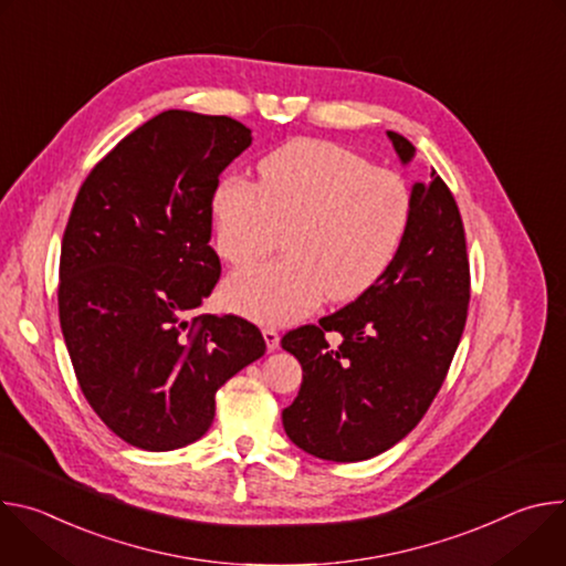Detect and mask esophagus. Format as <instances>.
<instances>
[{"label":"esophagus","instance_id":"34e87169","mask_svg":"<svg viewBox=\"0 0 566 566\" xmlns=\"http://www.w3.org/2000/svg\"><path fill=\"white\" fill-rule=\"evenodd\" d=\"M262 334H264V340H266V347H269V352H275V349L280 347V334H277V329H273V327H266Z\"/></svg>","mask_w":566,"mask_h":566}]
</instances>
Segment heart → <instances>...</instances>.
<instances>
[{
	"instance_id": "obj_1",
	"label": "heart",
	"mask_w": 566,
	"mask_h": 566,
	"mask_svg": "<svg viewBox=\"0 0 566 566\" xmlns=\"http://www.w3.org/2000/svg\"><path fill=\"white\" fill-rule=\"evenodd\" d=\"M219 255L247 264L286 228V258L232 273L226 304L262 325L304 315L325 293L349 302L387 271L410 219V190L363 154L297 138L260 160V181L223 179L210 199Z\"/></svg>"
}]
</instances>
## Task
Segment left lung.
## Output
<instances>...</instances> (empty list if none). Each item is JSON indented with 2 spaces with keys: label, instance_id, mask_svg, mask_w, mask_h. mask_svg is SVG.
Segmentation results:
<instances>
[{
  "label": "left lung",
  "instance_id": "obj_1",
  "mask_svg": "<svg viewBox=\"0 0 566 566\" xmlns=\"http://www.w3.org/2000/svg\"><path fill=\"white\" fill-rule=\"evenodd\" d=\"M400 164L415 145L387 132ZM470 302L465 232L457 201L432 170L412 186L410 219L380 280L345 308L282 338L302 365V385L282 412L304 452L349 463L408 437L441 389ZM342 334L329 348L324 336Z\"/></svg>",
  "mask_w": 566,
  "mask_h": 566
}]
</instances>
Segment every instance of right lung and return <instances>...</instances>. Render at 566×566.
I'll use <instances>...</instances> for the list:
<instances>
[{
    "label": "right lung",
    "mask_w": 566,
    "mask_h": 566,
    "mask_svg": "<svg viewBox=\"0 0 566 566\" xmlns=\"http://www.w3.org/2000/svg\"><path fill=\"white\" fill-rule=\"evenodd\" d=\"M251 143L234 118L168 109L80 186L62 237L60 327L80 389L129 446L201 439L217 389L266 352L244 317H190L221 275L212 192Z\"/></svg>",
    "instance_id": "1"
}]
</instances>
